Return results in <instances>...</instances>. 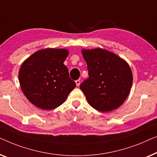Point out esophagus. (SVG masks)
Listing matches in <instances>:
<instances>
[{
    "mask_svg": "<svg viewBox=\"0 0 157 157\" xmlns=\"http://www.w3.org/2000/svg\"><path fill=\"white\" fill-rule=\"evenodd\" d=\"M75 83H76V85H77V86H79V85H80V80H79V79H77V80L75 81Z\"/></svg>",
    "mask_w": 157,
    "mask_h": 157,
    "instance_id": "obj_1",
    "label": "esophagus"
}]
</instances>
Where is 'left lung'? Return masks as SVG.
<instances>
[{
  "label": "left lung",
  "instance_id": "obj_1",
  "mask_svg": "<svg viewBox=\"0 0 157 157\" xmlns=\"http://www.w3.org/2000/svg\"><path fill=\"white\" fill-rule=\"evenodd\" d=\"M82 53L89 78L79 87L89 105L101 112L118 108L129 95L132 85L129 65L117 55L101 48L82 50Z\"/></svg>",
  "mask_w": 157,
  "mask_h": 157
}]
</instances>
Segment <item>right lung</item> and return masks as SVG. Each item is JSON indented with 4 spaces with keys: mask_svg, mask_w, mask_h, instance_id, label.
Wrapping results in <instances>:
<instances>
[{
    "mask_svg": "<svg viewBox=\"0 0 157 157\" xmlns=\"http://www.w3.org/2000/svg\"><path fill=\"white\" fill-rule=\"evenodd\" d=\"M67 50H38L22 64L18 78L22 91L33 105L42 109L61 105L76 84L63 63Z\"/></svg>",
    "mask_w": 157,
    "mask_h": 157,
    "instance_id": "1",
    "label": "right lung"
}]
</instances>
